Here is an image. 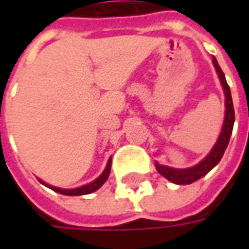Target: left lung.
I'll list each match as a JSON object with an SVG mask.
<instances>
[{
    "label": "left lung",
    "mask_w": 249,
    "mask_h": 249,
    "mask_svg": "<svg viewBox=\"0 0 249 249\" xmlns=\"http://www.w3.org/2000/svg\"><path fill=\"white\" fill-rule=\"evenodd\" d=\"M212 63L215 66V71L217 73V77L220 80L222 89L225 92V120H223V126L220 130V134L216 140L215 145L212 147L211 152L206 155L205 158L202 159L201 162H198L196 165L191 167H186V169H176V167L165 166V165H159L158 162H155V167L159 172V175L167 178L169 181L175 183V184H191L196 180H199L201 177H204L211 172L213 167L220 162V159L225 154L226 148L229 145L230 141V136L233 133V126H234V108H233V100H231V92H230V87L226 82L225 73L222 72L219 63L216 61V58L213 56Z\"/></svg>",
    "instance_id": "obj_1"
}]
</instances>
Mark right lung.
<instances>
[{
    "label": "right lung",
    "instance_id": "1",
    "mask_svg": "<svg viewBox=\"0 0 249 249\" xmlns=\"http://www.w3.org/2000/svg\"><path fill=\"white\" fill-rule=\"evenodd\" d=\"M110 165H112V159L109 158L108 163H107V166H105L104 172L101 173L100 176L97 177L94 181L89 183V184H84V186L77 187V188H59V187L50 186V184H47L45 181L40 180V178H38V181H40L41 184H44L45 187L51 188V190L55 191V193H59V194H63V196H86V194H91V193L97 191V190H98V188H100V187L107 181V178L109 177V173H110Z\"/></svg>",
    "mask_w": 249,
    "mask_h": 249
}]
</instances>
